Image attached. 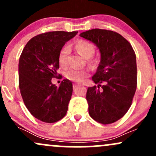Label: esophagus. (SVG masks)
Returning <instances> with one entry per match:
<instances>
[{
  "instance_id": "esophagus-1",
  "label": "esophagus",
  "mask_w": 156,
  "mask_h": 156,
  "mask_svg": "<svg viewBox=\"0 0 156 156\" xmlns=\"http://www.w3.org/2000/svg\"><path fill=\"white\" fill-rule=\"evenodd\" d=\"M77 86H78V85H77L76 83V84H74V86H73V89H74V90L77 88Z\"/></svg>"
}]
</instances>
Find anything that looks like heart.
<instances>
[{
	"label": "heart",
	"instance_id": "heart-1",
	"mask_svg": "<svg viewBox=\"0 0 156 156\" xmlns=\"http://www.w3.org/2000/svg\"><path fill=\"white\" fill-rule=\"evenodd\" d=\"M76 49L80 55L86 58H90L94 53V45L86 40H80L76 44ZM70 53V47L65 45L62 48L58 54V62L60 66L65 67L67 64V57ZM88 75V71L86 69H69L66 73V77L73 81L80 82Z\"/></svg>",
	"mask_w": 156,
	"mask_h": 156
}]
</instances>
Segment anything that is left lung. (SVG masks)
Masks as SVG:
<instances>
[{
    "label": "left lung",
    "instance_id": "8db88e82",
    "mask_svg": "<svg viewBox=\"0 0 156 156\" xmlns=\"http://www.w3.org/2000/svg\"><path fill=\"white\" fill-rule=\"evenodd\" d=\"M79 36L95 44L101 53L92 78L98 86L89 87L87 92L89 115L102 124H111L131 105L137 84L135 52L128 40L112 31L95 28Z\"/></svg>",
    "mask_w": 156,
    "mask_h": 156
}]
</instances>
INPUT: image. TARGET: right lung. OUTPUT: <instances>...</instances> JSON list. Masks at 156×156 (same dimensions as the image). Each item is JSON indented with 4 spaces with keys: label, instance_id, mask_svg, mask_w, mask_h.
<instances>
[{
    "label": "right lung",
    "instance_id": "add662e5",
    "mask_svg": "<svg viewBox=\"0 0 156 156\" xmlns=\"http://www.w3.org/2000/svg\"><path fill=\"white\" fill-rule=\"evenodd\" d=\"M78 31H52L28 41L19 61V87L26 108L35 118L53 123L66 115L73 83L64 79L57 87L51 79L59 68L62 48Z\"/></svg>",
    "mask_w": 156,
    "mask_h": 156
}]
</instances>
